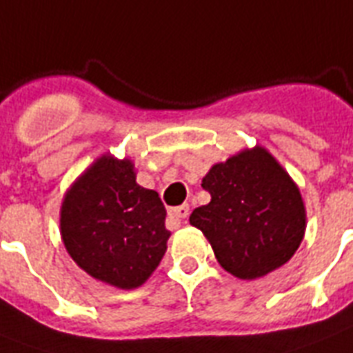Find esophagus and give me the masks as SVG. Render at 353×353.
<instances>
[{"instance_id": "esophagus-1", "label": "esophagus", "mask_w": 353, "mask_h": 353, "mask_svg": "<svg viewBox=\"0 0 353 353\" xmlns=\"http://www.w3.org/2000/svg\"><path fill=\"white\" fill-rule=\"evenodd\" d=\"M169 215L174 216V219H179V221H184V219H188V215H190V205L188 204L179 205V208L171 210V213H169Z\"/></svg>"}]
</instances>
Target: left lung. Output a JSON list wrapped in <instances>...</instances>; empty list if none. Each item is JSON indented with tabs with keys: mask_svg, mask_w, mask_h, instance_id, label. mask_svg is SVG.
<instances>
[{
	"mask_svg": "<svg viewBox=\"0 0 353 353\" xmlns=\"http://www.w3.org/2000/svg\"><path fill=\"white\" fill-rule=\"evenodd\" d=\"M202 188L210 204L196 208L190 222L233 277H264L295 255L306 231L303 194L266 148H246L213 163Z\"/></svg>",
	"mask_w": 353,
	"mask_h": 353,
	"instance_id": "1",
	"label": "left lung"
}]
</instances>
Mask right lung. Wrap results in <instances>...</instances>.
Segmentation results:
<instances>
[{"label":"right lung","mask_w":353,"mask_h":353,"mask_svg":"<svg viewBox=\"0 0 353 353\" xmlns=\"http://www.w3.org/2000/svg\"><path fill=\"white\" fill-rule=\"evenodd\" d=\"M60 233L78 266L100 283L134 290L168 250L165 208L159 193L137 184L131 159L98 157L61 200Z\"/></svg>","instance_id":"right-lung-1"}]
</instances>
